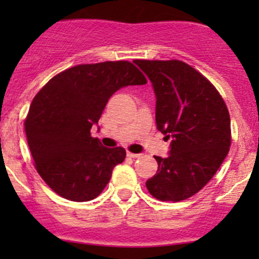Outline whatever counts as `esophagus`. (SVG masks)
<instances>
[{
	"instance_id": "1",
	"label": "esophagus",
	"mask_w": 259,
	"mask_h": 259,
	"mask_svg": "<svg viewBox=\"0 0 259 259\" xmlns=\"http://www.w3.org/2000/svg\"><path fill=\"white\" fill-rule=\"evenodd\" d=\"M127 157H130V158H140L141 157V154H135V153H130V152H127Z\"/></svg>"
}]
</instances>
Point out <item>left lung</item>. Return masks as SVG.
Here are the masks:
<instances>
[{"mask_svg":"<svg viewBox=\"0 0 259 259\" xmlns=\"http://www.w3.org/2000/svg\"><path fill=\"white\" fill-rule=\"evenodd\" d=\"M155 95L158 131L171 139L166 158L154 157L158 171L146 188L161 201L192 197L218 171L231 146V119L209 80L182 61H141Z\"/></svg>","mask_w":259,"mask_h":259,"instance_id":"8db88e82","label":"left lung"}]
</instances>
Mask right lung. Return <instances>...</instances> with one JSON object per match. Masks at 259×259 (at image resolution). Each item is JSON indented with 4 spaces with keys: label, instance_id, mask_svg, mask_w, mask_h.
Wrapping results in <instances>:
<instances>
[{
    "label": "right lung",
    "instance_id": "add662e5",
    "mask_svg": "<svg viewBox=\"0 0 259 259\" xmlns=\"http://www.w3.org/2000/svg\"><path fill=\"white\" fill-rule=\"evenodd\" d=\"M146 79L131 62L79 65L50 79L35 96L24 128L37 172L70 201L96 198L125 158L123 148H105L91 136L109 98Z\"/></svg>",
    "mask_w": 259,
    "mask_h": 259
}]
</instances>
